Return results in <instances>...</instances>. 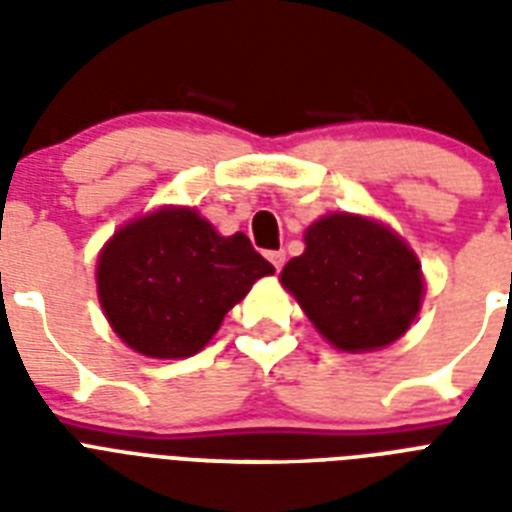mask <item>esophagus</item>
Returning a JSON list of instances; mask_svg holds the SVG:
<instances>
[{"mask_svg": "<svg viewBox=\"0 0 512 512\" xmlns=\"http://www.w3.org/2000/svg\"><path fill=\"white\" fill-rule=\"evenodd\" d=\"M268 260H271V265L276 268V271H281V265H284V260H287V255L284 252H268Z\"/></svg>", "mask_w": 512, "mask_h": 512, "instance_id": "34e87169", "label": "esophagus"}]
</instances>
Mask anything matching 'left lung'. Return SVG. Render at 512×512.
Listing matches in <instances>:
<instances>
[{
	"mask_svg": "<svg viewBox=\"0 0 512 512\" xmlns=\"http://www.w3.org/2000/svg\"><path fill=\"white\" fill-rule=\"evenodd\" d=\"M281 287L337 350L385 348L412 327L425 295L422 265L388 225L335 212L305 231V252L281 271Z\"/></svg>",
	"mask_w": 512,
	"mask_h": 512,
	"instance_id": "8db88e82",
	"label": "left lung"
}]
</instances>
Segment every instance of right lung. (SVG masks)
<instances>
[{"instance_id": "obj_1", "label": "right lung", "mask_w": 512, "mask_h": 512, "mask_svg": "<svg viewBox=\"0 0 512 512\" xmlns=\"http://www.w3.org/2000/svg\"><path fill=\"white\" fill-rule=\"evenodd\" d=\"M273 265L244 233L220 236L191 207L135 217L98 257V300L108 324L148 358L199 353L233 305Z\"/></svg>"}]
</instances>
